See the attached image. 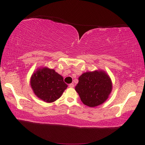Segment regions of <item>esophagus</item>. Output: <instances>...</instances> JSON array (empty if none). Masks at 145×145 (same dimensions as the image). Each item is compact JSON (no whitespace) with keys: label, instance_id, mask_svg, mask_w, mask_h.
<instances>
[{"label":"esophagus","instance_id":"esophagus-1","mask_svg":"<svg viewBox=\"0 0 145 145\" xmlns=\"http://www.w3.org/2000/svg\"><path fill=\"white\" fill-rule=\"evenodd\" d=\"M69 87L70 88H74V84H69Z\"/></svg>","mask_w":145,"mask_h":145}]
</instances>
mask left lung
I'll list each match as a JSON object with an SVG mask.
<instances>
[{
    "label": "left lung",
    "instance_id": "8db88e82",
    "mask_svg": "<svg viewBox=\"0 0 145 145\" xmlns=\"http://www.w3.org/2000/svg\"><path fill=\"white\" fill-rule=\"evenodd\" d=\"M83 104L96 107L104 103L112 91V82L106 73L102 70L86 72L78 77L75 86Z\"/></svg>",
    "mask_w": 145,
    "mask_h": 145
}]
</instances>
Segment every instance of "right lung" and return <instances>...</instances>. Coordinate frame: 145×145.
Listing matches in <instances>:
<instances>
[{"mask_svg":"<svg viewBox=\"0 0 145 145\" xmlns=\"http://www.w3.org/2000/svg\"><path fill=\"white\" fill-rule=\"evenodd\" d=\"M31 86L36 96L46 102H53L59 99L68 85L63 77L54 69L39 68L31 78Z\"/></svg>","mask_w":145,"mask_h":145,"instance_id":"add662e5","label":"right lung"}]
</instances>
